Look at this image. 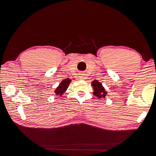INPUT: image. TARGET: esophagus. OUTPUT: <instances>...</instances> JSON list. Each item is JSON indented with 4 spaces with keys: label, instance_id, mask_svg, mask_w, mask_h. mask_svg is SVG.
<instances>
[{
    "label": "esophagus",
    "instance_id": "esophagus-1",
    "mask_svg": "<svg viewBox=\"0 0 156 156\" xmlns=\"http://www.w3.org/2000/svg\"><path fill=\"white\" fill-rule=\"evenodd\" d=\"M79 79H80V80H85V74H83V73H80V76H79Z\"/></svg>",
    "mask_w": 156,
    "mask_h": 156
}]
</instances>
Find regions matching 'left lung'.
<instances>
[{
    "label": "left lung",
    "mask_w": 156,
    "mask_h": 156,
    "mask_svg": "<svg viewBox=\"0 0 156 156\" xmlns=\"http://www.w3.org/2000/svg\"><path fill=\"white\" fill-rule=\"evenodd\" d=\"M91 84L94 90V92L93 93L94 95L98 97L99 99H103L105 97L106 95H108V92L105 90L102 84L98 80H94L92 81Z\"/></svg>",
    "instance_id": "1"
}]
</instances>
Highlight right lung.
<instances>
[{
    "mask_svg": "<svg viewBox=\"0 0 156 156\" xmlns=\"http://www.w3.org/2000/svg\"><path fill=\"white\" fill-rule=\"evenodd\" d=\"M71 82V80L69 78L62 80L61 82L59 83V86L56 88L54 90V93L57 96H62L63 94L67 90L69 83Z\"/></svg>",
    "mask_w": 156,
    "mask_h": 156,
    "instance_id": "1",
    "label": "right lung"
}]
</instances>
